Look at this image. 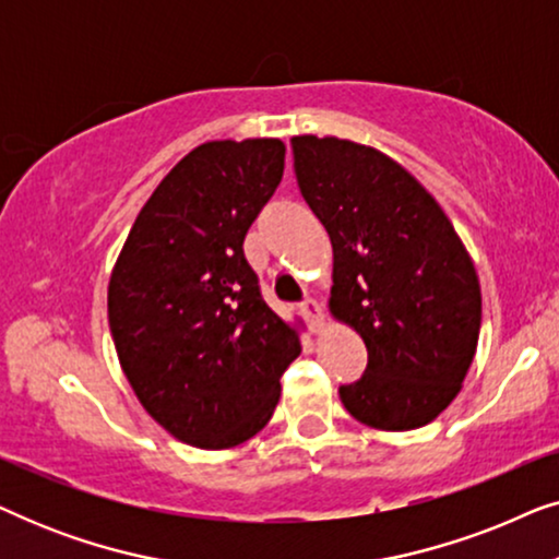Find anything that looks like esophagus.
<instances>
[{
	"label": "esophagus",
	"mask_w": 559,
	"mask_h": 559,
	"mask_svg": "<svg viewBox=\"0 0 559 559\" xmlns=\"http://www.w3.org/2000/svg\"><path fill=\"white\" fill-rule=\"evenodd\" d=\"M300 310H302L305 320H308V323H310L312 331H316V333L323 331V325H325L323 305H320L318 300H312V297H308V300H305V302L300 305Z\"/></svg>",
	"instance_id": "34e87169"
}]
</instances>
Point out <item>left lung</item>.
I'll list each match as a JSON object with an SVG mask.
<instances>
[{
	"label": "left lung",
	"instance_id": "1",
	"mask_svg": "<svg viewBox=\"0 0 559 559\" xmlns=\"http://www.w3.org/2000/svg\"><path fill=\"white\" fill-rule=\"evenodd\" d=\"M297 186L333 247L331 316L361 335L364 377L341 386L350 417L404 432L463 389L480 333L476 266L440 203L384 152L293 136Z\"/></svg>",
	"mask_w": 559,
	"mask_h": 559
}]
</instances>
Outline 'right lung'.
Returning a JSON list of instances; mask_svg holds the SVG:
<instances>
[{
    "instance_id": "add662e5",
    "label": "right lung",
    "mask_w": 559,
    "mask_h": 559,
    "mask_svg": "<svg viewBox=\"0 0 559 559\" xmlns=\"http://www.w3.org/2000/svg\"><path fill=\"white\" fill-rule=\"evenodd\" d=\"M282 173L285 144L272 136L198 144L142 205L111 270L121 371L147 415L188 445L226 450L254 438L302 350L243 257Z\"/></svg>"
}]
</instances>
